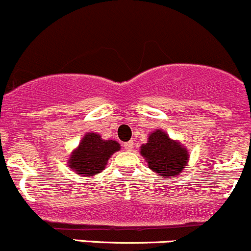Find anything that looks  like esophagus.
Instances as JSON below:
<instances>
[{"label": "esophagus", "mask_w": 251, "mask_h": 251, "mask_svg": "<svg viewBox=\"0 0 251 251\" xmlns=\"http://www.w3.org/2000/svg\"><path fill=\"white\" fill-rule=\"evenodd\" d=\"M133 141H128V143H125V145H123V146H125V149L126 150H131L133 149Z\"/></svg>", "instance_id": "34e87169"}]
</instances>
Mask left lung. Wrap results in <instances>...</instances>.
I'll list each match as a JSON object with an SVG mask.
<instances>
[{
	"instance_id": "8db88e82",
	"label": "left lung",
	"mask_w": 251,
	"mask_h": 251,
	"mask_svg": "<svg viewBox=\"0 0 251 251\" xmlns=\"http://www.w3.org/2000/svg\"><path fill=\"white\" fill-rule=\"evenodd\" d=\"M140 154L150 169L159 177H176L188 163L190 153L179 140H173L164 130L149 134L147 143L140 146Z\"/></svg>"
}]
</instances>
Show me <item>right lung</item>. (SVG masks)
<instances>
[{
    "label": "right lung",
    "instance_id": "1",
    "mask_svg": "<svg viewBox=\"0 0 251 251\" xmlns=\"http://www.w3.org/2000/svg\"><path fill=\"white\" fill-rule=\"evenodd\" d=\"M120 150L121 145L116 140H104L99 134L87 133L70 154L68 165L81 176H95L106 168L111 156Z\"/></svg>",
    "mask_w": 251,
    "mask_h": 251
}]
</instances>
